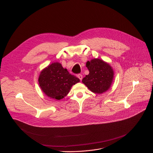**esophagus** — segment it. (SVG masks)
Wrapping results in <instances>:
<instances>
[{
  "mask_svg": "<svg viewBox=\"0 0 153 153\" xmlns=\"http://www.w3.org/2000/svg\"><path fill=\"white\" fill-rule=\"evenodd\" d=\"M77 77H78V78L80 79V80H82V74H78V75H77Z\"/></svg>",
  "mask_w": 153,
  "mask_h": 153,
  "instance_id": "obj_1",
  "label": "esophagus"
}]
</instances>
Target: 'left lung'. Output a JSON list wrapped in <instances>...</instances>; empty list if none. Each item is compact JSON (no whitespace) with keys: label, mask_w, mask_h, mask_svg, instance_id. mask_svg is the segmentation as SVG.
Masks as SVG:
<instances>
[{"label":"left lung","mask_w":153,"mask_h":153,"mask_svg":"<svg viewBox=\"0 0 153 153\" xmlns=\"http://www.w3.org/2000/svg\"><path fill=\"white\" fill-rule=\"evenodd\" d=\"M89 74L82 83L93 93L102 94L110 88L114 79V71L111 65L100 59H93L86 63Z\"/></svg>","instance_id":"left-lung-1"}]
</instances>
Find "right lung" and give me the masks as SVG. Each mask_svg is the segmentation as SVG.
<instances>
[{
	"mask_svg": "<svg viewBox=\"0 0 153 153\" xmlns=\"http://www.w3.org/2000/svg\"><path fill=\"white\" fill-rule=\"evenodd\" d=\"M39 84L43 93L51 99L60 100L66 96L79 79L69 73L59 62H54L43 69L39 76Z\"/></svg>",
	"mask_w": 153,
	"mask_h": 153,
	"instance_id": "obj_1",
	"label": "right lung"
}]
</instances>
